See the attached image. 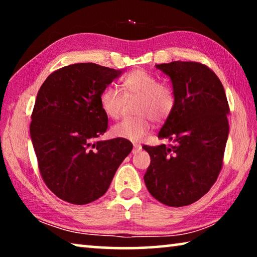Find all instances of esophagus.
Wrapping results in <instances>:
<instances>
[{"label": "esophagus", "mask_w": 257, "mask_h": 257, "mask_svg": "<svg viewBox=\"0 0 257 257\" xmlns=\"http://www.w3.org/2000/svg\"><path fill=\"white\" fill-rule=\"evenodd\" d=\"M142 150V146L139 145V144H134V149H133V153L134 154H136V153H138L139 151Z\"/></svg>", "instance_id": "esophagus-1"}]
</instances>
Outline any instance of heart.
Masks as SVG:
<instances>
[{"instance_id": "obj_1", "label": "heart", "mask_w": 257, "mask_h": 257, "mask_svg": "<svg viewBox=\"0 0 257 257\" xmlns=\"http://www.w3.org/2000/svg\"><path fill=\"white\" fill-rule=\"evenodd\" d=\"M120 87L125 98L136 97V116L124 118L112 127L114 137L137 142L150 132L152 120L164 121L169 118L176 105V96L168 82L143 69H136L123 76ZM123 96L116 88L106 87L99 94V105L108 118H119L123 106Z\"/></svg>"}]
</instances>
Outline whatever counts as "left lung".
<instances>
[{
  "mask_svg": "<svg viewBox=\"0 0 257 257\" xmlns=\"http://www.w3.org/2000/svg\"><path fill=\"white\" fill-rule=\"evenodd\" d=\"M156 68L170 77L175 92V108L159 133L173 144L143 146L151 156L145 185L164 205H190L211 189L222 169L229 104L205 64L173 61Z\"/></svg>",
  "mask_w": 257,
  "mask_h": 257,
  "instance_id": "8db88e82",
  "label": "left lung"
}]
</instances>
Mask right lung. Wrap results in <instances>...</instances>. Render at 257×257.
Returning a JSON list of instances; mask_svg holds the SVG:
<instances>
[{
    "label": "right lung",
    "mask_w": 257,
    "mask_h": 257,
    "mask_svg": "<svg viewBox=\"0 0 257 257\" xmlns=\"http://www.w3.org/2000/svg\"><path fill=\"white\" fill-rule=\"evenodd\" d=\"M120 73L96 63L70 64L38 90L30 136L42 179L62 201L85 205L103 196L133 150L127 139H97L107 129L99 94Z\"/></svg>",
    "instance_id": "obj_1"
}]
</instances>
